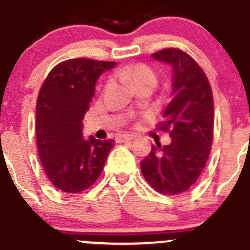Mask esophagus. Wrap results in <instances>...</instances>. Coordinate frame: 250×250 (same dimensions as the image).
Returning a JSON list of instances; mask_svg holds the SVG:
<instances>
[{"label": "esophagus", "instance_id": "esophagus-1", "mask_svg": "<svg viewBox=\"0 0 250 250\" xmlns=\"http://www.w3.org/2000/svg\"><path fill=\"white\" fill-rule=\"evenodd\" d=\"M135 135L133 134H123V135H120V137L117 138L118 141H130V140H134L135 139Z\"/></svg>", "mask_w": 250, "mask_h": 250}]
</instances>
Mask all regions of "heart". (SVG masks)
I'll return each mask as SVG.
<instances>
[{
	"mask_svg": "<svg viewBox=\"0 0 250 250\" xmlns=\"http://www.w3.org/2000/svg\"><path fill=\"white\" fill-rule=\"evenodd\" d=\"M118 77L123 81H127L134 88L143 84H156V75L147 65L133 64L121 67L116 72Z\"/></svg>",
	"mask_w": 250,
	"mask_h": 250,
	"instance_id": "obj_1",
	"label": "heart"
}]
</instances>
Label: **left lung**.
<instances>
[{
    "label": "left lung",
    "instance_id": "8db88e82",
    "mask_svg": "<svg viewBox=\"0 0 250 250\" xmlns=\"http://www.w3.org/2000/svg\"><path fill=\"white\" fill-rule=\"evenodd\" d=\"M151 57L172 66V100L160 129L172 128L169 145H152L140 162L141 173L162 195H178L197 181L213 141L214 103L210 84L200 65L185 52L168 48Z\"/></svg>",
    "mask_w": 250,
    "mask_h": 250
}]
</instances>
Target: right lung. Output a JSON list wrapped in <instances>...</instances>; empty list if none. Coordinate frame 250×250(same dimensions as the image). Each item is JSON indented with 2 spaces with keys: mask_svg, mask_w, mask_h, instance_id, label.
<instances>
[{
  "mask_svg": "<svg viewBox=\"0 0 250 250\" xmlns=\"http://www.w3.org/2000/svg\"><path fill=\"white\" fill-rule=\"evenodd\" d=\"M115 62L70 59L49 72L36 104V139L40 160L50 183L62 192L77 193L95 183L115 140L83 137V118L95 84Z\"/></svg>",
  "mask_w": 250,
  "mask_h": 250,
  "instance_id": "right-lung-1",
  "label": "right lung"
}]
</instances>
